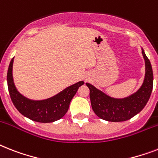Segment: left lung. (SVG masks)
<instances>
[{
  "instance_id": "left-lung-1",
  "label": "left lung",
  "mask_w": 158,
  "mask_h": 158,
  "mask_svg": "<svg viewBox=\"0 0 158 158\" xmlns=\"http://www.w3.org/2000/svg\"><path fill=\"white\" fill-rule=\"evenodd\" d=\"M142 49L145 62V75L140 88L123 98L112 97L97 88L89 83H86L90 90V101L94 113L100 118L109 122H123L139 114L149 100L152 90L153 74L150 61Z\"/></svg>"
}]
</instances>
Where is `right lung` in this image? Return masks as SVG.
I'll use <instances>...</instances> for the list:
<instances>
[{
  "mask_svg": "<svg viewBox=\"0 0 158 158\" xmlns=\"http://www.w3.org/2000/svg\"><path fill=\"white\" fill-rule=\"evenodd\" d=\"M14 57L7 72V83L10 97L16 109L23 116L38 123H52L61 119L67 112L70 103L83 81L69 86L57 94L44 100H31L18 91L13 78Z\"/></svg>",
  "mask_w": 158,
  "mask_h": 158,
  "instance_id": "1",
  "label": "right lung"
}]
</instances>
